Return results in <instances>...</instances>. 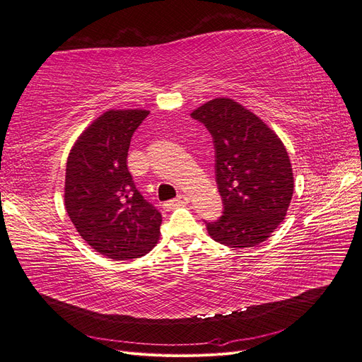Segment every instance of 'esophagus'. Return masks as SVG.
I'll return each mask as SVG.
<instances>
[{"instance_id":"esophagus-1","label":"esophagus","mask_w":362,"mask_h":362,"mask_svg":"<svg viewBox=\"0 0 362 362\" xmlns=\"http://www.w3.org/2000/svg\"><path fill=\"white\" fill-rule=\"evenodd\" d=\"M189 197L188 195H185V194H180L176 199H171V202H168V203H165L164 204V207L165 209H176V207H179V206H183V204H186V203H189Z\"/></svg>"}]
</instances>
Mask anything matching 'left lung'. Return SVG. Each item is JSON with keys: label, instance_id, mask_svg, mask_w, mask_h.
<instances>
[{"label": "left lung", "instance_id": "1", "mask_svg": "<svg viewBox=\"0 0 362 362\" xmlns=\"http://www.w3.org/2000/svg\"><path fill=\"white\" fill-rule=\"evenodd\" d=\"M191 116L204 124L216 153L223 215L207 222L209 235L230 247L265 242L286 216L293 194L292 165L277 134L231 98H215Z\"/></svg>", "mask_w": 362, "mask_h": 362}]
</instances>
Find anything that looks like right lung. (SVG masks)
Here are the masks:
<instances>
[{
  "label": "right lung",
  "instance_id": "1",
  "mask_svg": "<svg viewBox=\"0 0 362 362\" xmlns=\"http://www.w3.org/2000/svg\"><path fill=\"white\" fill-rule=\"evenodd\" d=\"M149 110H107L77 137L65 168V210L78 235L103 257L136 259L159 240L160 213L128 171L134 131Z\"/></svg>",
  "mask_w": 362,
  "mask_h": 362
}]
</instances>
